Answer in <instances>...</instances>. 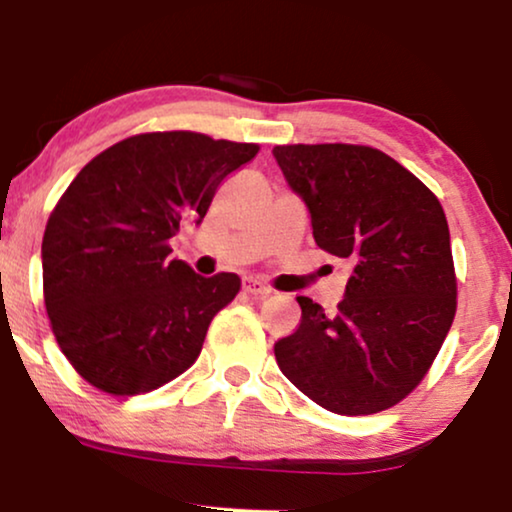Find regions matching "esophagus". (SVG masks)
Instances as JSON below:
<instances>
[{"instance_id": "34e87169", "label": "esophagus", "mask_w": 512, "mask_h": 512, "mask_svg": "<svg viewBox=\"0 0 512 512\" xmlns=\"http://www.w3.org/2000/svg\"><path fill=\"white\" fill-rule=\"evenodd\" d=\"M243 291L250 293V296H269L272 293L267 284H262L257 279H243Z\"/></svg>"}]
</instances>
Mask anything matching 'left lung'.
<instances>
[{
	"label": "left lung",
	"mask_w": 512,
	"mask_h": 512,
	"mask_svg": "<svg viewBox=\"0 0 512 512\" xmlns=\"http://www.w3.org/2000/svg\"><path fill=\"white\" fill-rule=\"evenodd\" d=\"M313 238L351 264L337 313L298 296L301 325L274 344L281 373L334 414L390 409L421 383L455 317L450 231L438 197L370 146H274Z\"/></svg>",
	"instance_id": "1"
}]
</instances>
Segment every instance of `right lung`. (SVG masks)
<instances>
[{
    "label": "right lung",
    "mask_w": 512,
    "mask_h": 512,
    "mask_svg": "<svg viewBox=\"0 0 512 512\" xmlns=\"http://www.w3.org/2000/svg\"><path fill=\"white\" fill-rule=\"evenodd\" d=\"M257 144L197 132L122 139L81 168L43 236L45 308L81 378L139 395L197 361L209 322L240 291L170 257L182 221L202 223L216 187Z\"/></svg>",
    "instance_id": "1"
}]
</instances>
